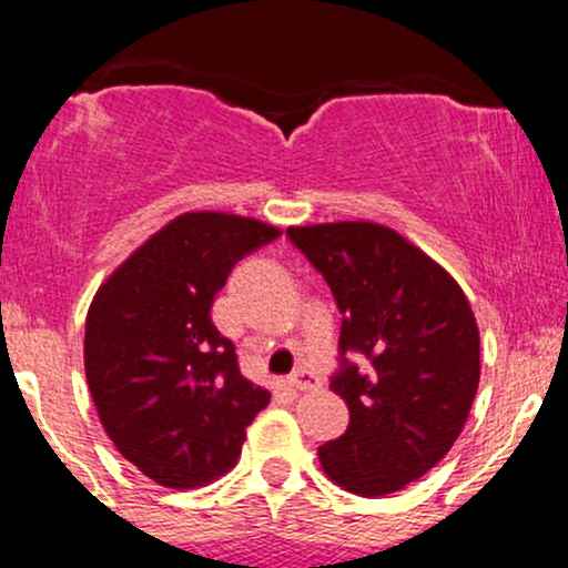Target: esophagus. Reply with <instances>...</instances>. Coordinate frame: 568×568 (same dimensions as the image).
Wrapping results in <instances>:
<instances>
[{
  "instance_id": "34e87169",
  "label": "esophagus",
  "mask_w": 568,
  "mask_h": 568,
  "mask_svg": "<svg viewBox=\"0 0 568 568\" xmlns=\"http://www.w3.org/2000/svg\"><path fill=\"white\" fill-rule=\"evenodd\" d=\"M291 384L296 389H304V393H312V389L323 387V379H321V376L312 374V371H296V374L291 376Z\"/></svg>"
}]
</instances>
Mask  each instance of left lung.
I'll return each mask as SVG.
<instances>
[{
  "mask_svg": "<svg viewBox=\"0 0 568 568\" xmlns=\"http://www.w3.org/2000/svg\"><path fill=\"white\" fill-rule=\"evenodd\" d=\"M285 234L344 315L331 389L347 403L349 427L321 446L323 470L361 497L400 491L448 454L478 393L480 338L467 296L382 224L342 221Z\"/></svg>",
  "mask_w": 568,
  "mask_h": 568,
  "instance_id": "obj_1",
  "label": "left lung"
}]
</instances>
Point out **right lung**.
<instances>
[{
    "label": "right lung",
    "instance_id": "1",
    "mask_svg": "<svg viewBox=\"0 0 568 568\" xmlns=\"http://www.w3.org/2000/svg\"><path fill=\"white\" fill-rule=\"evenodd\" d=\"M277 237L262 221L184 213L98 288L84 323L90 395L116 452L154 484L192 488L230 470L270 403L211 306L234 264Z\"/></svg>",
    "mask_w": 568,
    "mask_h": 568
}]
</instances>
